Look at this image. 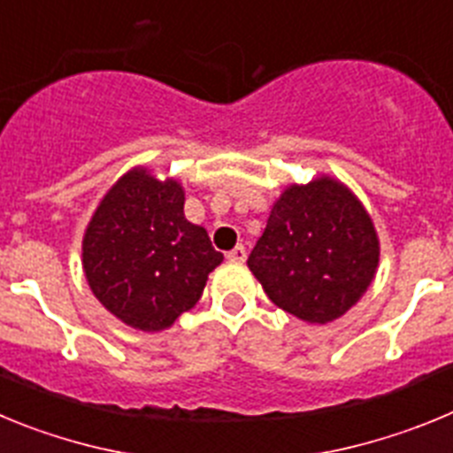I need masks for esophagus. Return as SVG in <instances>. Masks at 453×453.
Here are the masks:
<instances>
[{"instance_id":"esophagus-1","label":"esophagus","mask_w":453,"mask_h":453,"mask_svg":"<svg viewBox=\"0 0 453 453\" xmlns=\"http://www.w3.org/2000/svg\"><path fill=\"white\" fill-rule=\"evenodd\" d=\"M226 258H229L231 263H242L247 258V250L242 245L234 247V250H231L229 254H226Z\"/></svg>"}]
</instances>
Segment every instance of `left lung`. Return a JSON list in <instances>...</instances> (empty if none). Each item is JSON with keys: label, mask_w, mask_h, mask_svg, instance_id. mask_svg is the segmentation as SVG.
I'll use <instances>...</instances> for the list:
<instances>
[{"label": "left lung", "mask_w": 453, "mask_h": 453, "mask_svg": "<svg viewBox=\"0 0 453 453\" xmlns=\"http://www.w3.org/2000/svg\"><path fill=\"white\" fill-rule=\"evenodd\" d=\"M379 254V235L361 199L322 174L279 195L247 265L272 303L308 324H326L365 295Z\"/></svg>", "instance_id": "obj_1"}]
</instances>
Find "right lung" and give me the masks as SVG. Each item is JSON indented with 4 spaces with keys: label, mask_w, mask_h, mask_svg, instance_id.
<instances>
[{
    "label": "right lung",
    "mask_w": 453,
    "mask_h": 453,
    "mask_svg": "<svg viewBox=\"0 0 453 453\" xmlns=\"http://www.w3.org/2000/svg\"><path fill=\"white\" fill-rule=\"evenodd\" d=\"M183 202L177 179L135 165L108 188L88 222L81 242L88 286L131 329H170L224 261L206 229L188 222Z\"/></svg>",
    "instance_id": "1"
}]
</instances>
